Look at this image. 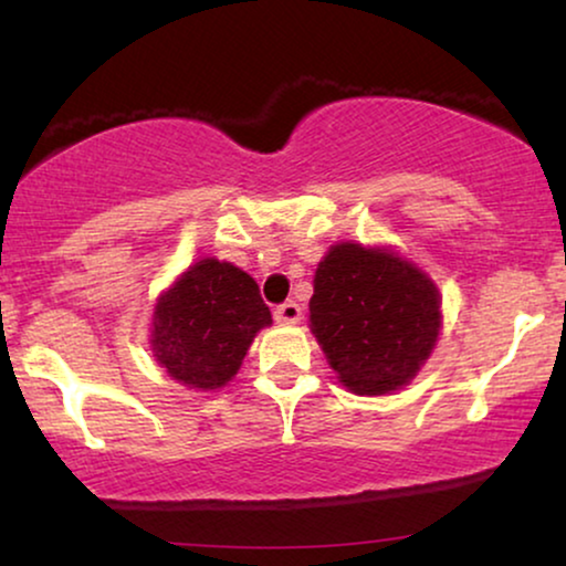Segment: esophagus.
<instances>
[{
    "instance_id": "esophagus-1",
    "label": "esophagus",
    "mask_w": 566,
    "mask_h": 566,
    "mask_svg": "<svg viewBox=\"0 0 566 566\" xmlns=\"http://www.w3.org/2000/svg\"><path fill=\"white\" fill-rule=\"evenodd\" d=\"M301 319V306L296 301H285L275 308V322L277 324H296Z\"/></svg>"
}]
</instances>
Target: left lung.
Returning <instances> with one entry per match:
<instances>
[{
	"label": "left lung",
	"instance_id": "left-lung-1",
	"mask_svg": "<svg viewBox=\"0 0 566 566\" xmlns=\"http://www.w3.org/2000/svg\"><path fill=\"white\" fill-rule=\"evenodd\" d=\"M308 322L339 384L381 397L407 386L440 332L436 283L384 247H329L314 275Z\"/></svg>",
	"mask_w": 566,
	"mask_h": 566
}]
</instances>
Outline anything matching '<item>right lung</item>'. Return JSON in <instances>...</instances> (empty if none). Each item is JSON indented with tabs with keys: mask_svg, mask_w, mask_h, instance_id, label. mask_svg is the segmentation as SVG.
Here are the masks:
<instances>
[{
	"mask_svg": "<svg viewBox=\"0 0 566 566\" xmlns=\"http://www.w3.org/2000/svg\"><path fill=\"white\" fill-rule=\"evenodd\" d=\"M273 316L258 283L231 262L190 265L154 306L151 353L175 381L213 391L237 376L254 335Z\"/></svg>",
	"mask_w": 566,
	"mask_h": 566,
	"instance_id": "right-lung-1",
	"label": "right lung"
}]
</instances>
